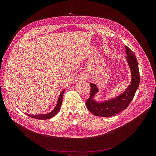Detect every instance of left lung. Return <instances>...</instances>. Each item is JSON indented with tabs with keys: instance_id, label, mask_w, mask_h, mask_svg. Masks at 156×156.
Instances as JSON below:
<instances>
[{
	"instance_id": "left-lung-1",
	"label": "left lung",
	"mask_w": 156,
	"mask_h": 156,
	"mask_svg": "<svg viewBox=\"0 0 156 156\" xmlns=\"http://www.w3.org/2000/svg\"><path fill=\"white\" fill-rule=\"evenodd\" d=\"M125 49L127 55L126 58L131 70V83L120 95L114 99L99 102L94 99L95 94L98 93L99 90L96 84L91 83L90 96L86 101V105L89 111L96 116L110 117L122 112L128 107L139 87L140 77L138 60L135 54L129 48L125 46Z\"/></svg>"
}]
</instances>
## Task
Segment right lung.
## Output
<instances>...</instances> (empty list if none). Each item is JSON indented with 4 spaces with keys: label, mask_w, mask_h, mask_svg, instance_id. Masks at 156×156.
<instances>
[{
    "label": "right lung",
    "mask_w": 156,
    "mask_h": 156,
    "mask_svg": "<svg viewBox=\"0 0 156 156\" xmlns=\"http://www.w3.org/2000/svg\"><path fill=\"white\" fill-rule=\"evenodd\" d=\"M65 91V90L61 92V93L60 94V96L58 98V101H57V103L56 104L55 107L54 108V109L51 111V112H49L48 114H39V115H30V114H27L28 116L31 117V118H34L36 119H39V120H47V119H49L51 118H52L53 117H54L55 115H57V114L58 112V111L61 107V105L62 103V98H63V93Z\"/></svg>",
    "instance_id": "add662e5"
}]
</instances>
